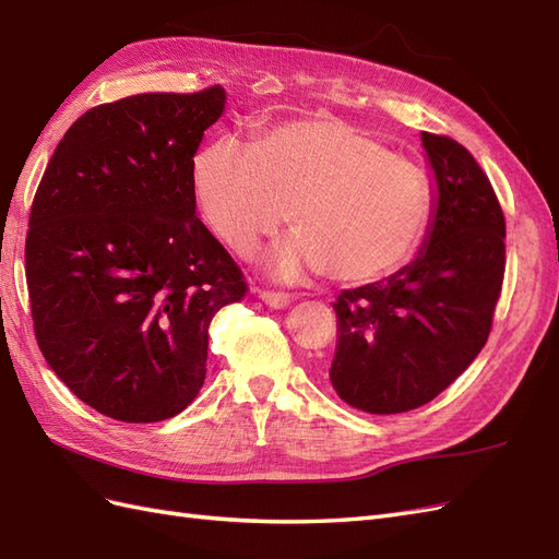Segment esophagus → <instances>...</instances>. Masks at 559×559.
Returning <instances> with one entry per match:
<instances>
[{
	"mask_svg": "<svg viewBox=\"0 0 559 559\" xmlns=\"http://www.w3.org/2000/svg\"><path fill=\"white\" fill-rule=\"evenodd\" d=\"M255 294H259V298L263 300L265 306L270 308H286L294 300L292 294H284V292H267V289H255Z\"/></svg>",
	"mask_w": 559,
	"mask_h": 559,
	"instance_id": "34e87169",
	"label": "esophagus"
}]
</instances>
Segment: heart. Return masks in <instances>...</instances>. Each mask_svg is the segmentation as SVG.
<instances>
[{
  "instance_id": "b5f03b06",
  "label": "heart",
  "mask_w": 559,
  "mask_h": 559,
  "mask_svg": "<svg viewBox=\"0 0 559 559\" xmlns=\"http://www.w3.org/2000/svg\"><path fill=\"white\" fill-rule=\"evenodd\" d=\"M206 225L247 255L286 218L298 233L282 273L326 270L341 284L383 280L412 261L432 214L426 174L331 117L267 127L259 145L221 135L192 159Z\"/></svg>"
}]
</instances>
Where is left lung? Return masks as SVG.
<instances>
[{
  "label": "left lung",
  "instance_id": "left-lung-1",
  "mask_svg": "<svg viewBox=\"0 0 559 559\" xmlns=\"http://www.w3.org/2000/svg\"><path fill=\"white\" fill-rule=\"evenodd\" d=\"M437 180L428 247L383 282L336 298L329 381L367 414L435 400L491 334L506 275V218L487 174L449 135L420 133Z\"/></svg>",
  "mask_w": 559,
  "mask_h": 559
}]
</instances>
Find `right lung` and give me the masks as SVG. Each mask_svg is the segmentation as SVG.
<instances>
[{
  "label": "right lung",
  "mask_w": 559,
  "mask_h": 559,
  "mask_svg": "<svg viewBox=\"0 0 559 559\" xmlns=\"http://www.w3.org/2000/svg\"><path fill=\"white\" fill-rule=\"evenodd\" d=\"M223 105V86L96 105L60 139L29 209L39 350L84 404L124 424L198 397L211 317L249 292L194 216L192 157Z\"/></svg>",
  "instance_id": "add662e5"
}]
</instances>
